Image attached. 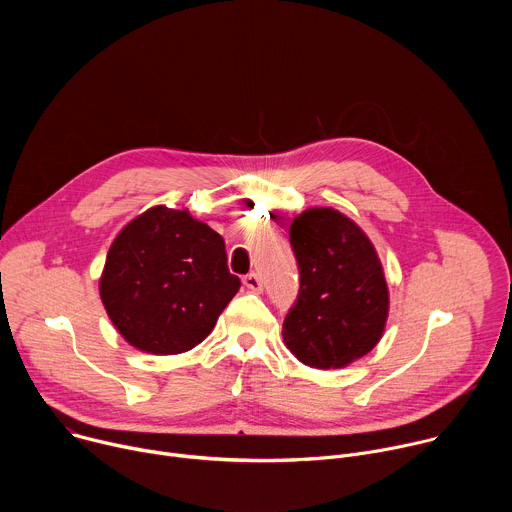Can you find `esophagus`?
I'll return each instance as SVG.
<instances>
[{
    "mask_svg": "<svg viewBox=\"0 0 512 512\" xmlns=\"http://www.w3.org/2000/svg\"><path fill=\"white\" fill-rule=\"evenodd\" d=\"M243 283H245V287L251 289V291H263V281L259 279L257 273H247V275L243 277Z\"/></svg>",
    "mask_w": 512,
    "mask_h": 512,
    "instance_id": "obj_1",
    "label": "esophagus"
}]
</instances>
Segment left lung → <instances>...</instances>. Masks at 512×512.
<instances>
[{"label": "left lung", "mask_w": 512, "mask_h": 512, "mask_svg": "<svg viewBox=\"0 0 512 512\" xmlns=\"http://www.w3.org/2000/svg\"><path fill=\"white\" fill-rule=\"evenodd\" d=\"M289 243L300 294L283 320V342L312 369H342L383 336L389 289L381 259L362 229L334 208L296 216Z\"/></svg>", "instance_id": "left-lung-1"}]
</instances>
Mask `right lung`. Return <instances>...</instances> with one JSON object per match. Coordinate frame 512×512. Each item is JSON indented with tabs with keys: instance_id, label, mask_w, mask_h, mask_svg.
Segmentation results:
<instances>
[{
	"instance_id": "right-lung-1",
	"label": "right lung",
	"mask_w": 512,
	"mask_h": 512,
	"mask_svg": "<svg viewBox=\"0 0 512 512\" xmlns=\"http://www.w3.org/2000/svg\"><path fill=\"white\" fill-rule=\"evenodd\" d=\"M239 287L221 235L188 210L154 206L115 237L99 294L131 346L180 354L212 332Z\"/></svg>"
}]
</instances>
